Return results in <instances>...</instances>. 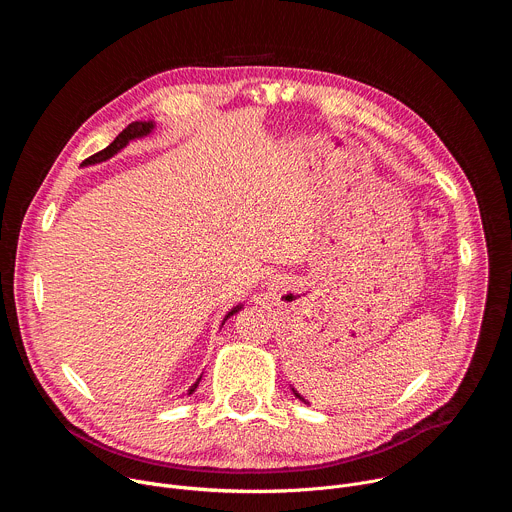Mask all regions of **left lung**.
Masks as SVG:
<instances>
[{
  "label": "left lung",
  "instance_id": "left-lung-1",
  "mask_svg": "<svg viewBox=\"0 0 512 512\" xmlns=\"http://www.w3.org/2000/svg\"><path fill=\"white\" fill-rule=\"evenodd\" d=\"M291 391H294V395H296V397H298V399H300V401H304V403H308V401H306V399H304V397H302V395H300V393H298V391H296V389H294V387H291Z\"/></svg>",
  "mask_w": 512,
  "mask_h": 512
}]
</instances>
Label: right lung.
Masks as SVG:
<instances>
[{"label": "right lung", "instance_id": "obj_1", "mask_svg": "<svg viewBox=\"0 0 512 512\" xmlns=\"http://www.w3.org/2000/svg\"><path fill=\"white\" fill-rule=\"evenodd\" d=\"M154 127H156V123L154 121H133V123H129L109 145L105 150H101L99 154H95V156H91V158H87L85 162H83V166H95V164H101V162H107L109 158H113L115 154H119L125 145H129V141H133V139H141V137H148L152 131H154ZM239 310H243V304H239V306H235L227 316H225V320H223V324L233 316V314H237ZM200 379H202V375L196 379V383L188 389V393L186 395H192L194 391H196V387H198V383H200Z\"/></svg>", "mask_w": 512, "mask_h": 512}]
</instances>
